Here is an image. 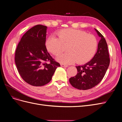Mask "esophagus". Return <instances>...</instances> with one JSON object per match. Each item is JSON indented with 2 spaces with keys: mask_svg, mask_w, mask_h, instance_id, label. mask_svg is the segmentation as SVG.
I'll list each match as a JSON object with an SVG mask.
<instances>
[{
  "mask_svg": "<svg viewBox=\"0 0 122 122\" xmlns=\"http://www.w3.org/2000/svg\"><path fill=\"white\" fill-rule=\"evenodd\" d=\"M61 67H68V65H65V64H61Z\"/></svg>",
  "mask_w": 122,
  "mask_h": 122,
  "instance_id": "esophagus-1",
  "label": "esophagus"
}]
</instances>
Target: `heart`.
Returning a JSON list of instances; mask_svg holds the SVG:
<instances>
[{
	"label": "heart",
	"mask_w": 122,
	"mask_h": 122,
	"mask_svg": "<svg viewBox=\"0 0 122 122\" xmlns=\"http://www.w3.org/2000/svg\"><path fill=\"white\" fill-rule=\"evenodd\" d=\"M58 38L51 36L47 38V50L55 56L64 50L63 45H68V52L57 57V61L64 64H71L77 61L81 64L90 61L96 52L98 42L93 35L74 29H64L57 33Z\"/></svg>",
	"instance_id": "heart-1"
}]
</instances>
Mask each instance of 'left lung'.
Listing matches in <instances>:
<instances>
[{
    "mask_svg": "<svg viewBox=\"0 0 122 122\" xmlns=\"http://www.w3.org/2000/svg\"><path fill=\"white\" fill-rule=\"evenodd\" d=\"M95 29L101 38L96 53L92 60L86 64L81 66H76L77 74L75 76L69 79L70 84L74 87L80 90L90 89L100 82L110 63L106 40L100 32L96 29Z\"/></svg>",
    "mask_w": 122,
    "mask_h": 122,
    "instance_id": "8db88e82",
    "label": "left lung"
}]
</instances>
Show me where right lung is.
Returning <instances> with one entry per match:
<instances>
[{"label":"right lung","mask_w":122,"mask_h":122,"mask_svg":"<svg viewBox=\"0 0 122 122\" xmlns=\"http://www.w3.org/2000/svg\"><path fill=\"white\" fill-rule=\"evenodd\" d=\"M47 26L36 25L22 37L15 61L20 76L26 82L41 86L49 83L61 65L47 52L45 46ZM48 61L49 63H47Z\"/></svg>","instance_id":"right-lung-1"}]
</instances>
